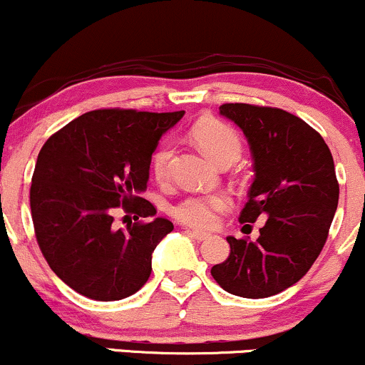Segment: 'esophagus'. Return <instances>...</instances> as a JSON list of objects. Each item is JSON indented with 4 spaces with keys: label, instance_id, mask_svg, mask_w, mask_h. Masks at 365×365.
Returning <instances> with one entry per match:
<instances>
[{
    "label": "esophagus",
    "instance_id": "1",
    "mask_svg": "<svg viewBox=\"0 0 365 365\" xmlns=\"http://www.w3.org/2000/svg\"><path fill=\"white\" fill-rule=\"evenodd\" d=\"M187 233L190 237H194L195 240L202 242V240H207V238H211V235L209 233H202V232H197V230H187Z\"/></svg>",
    "mask_w": 365,
    "mask_h": 365
}]
</instances>
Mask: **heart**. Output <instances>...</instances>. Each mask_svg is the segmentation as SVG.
I'll return each mask as SVG.
<instances>
[{
	"mask_svg": "<svg viewBox=\"0 0 365 365\" xmlns=\"http://www.w3.org/2000/svg\"><path fill=\"white\" fill-rule=\"evenodd\" d=\"M192 137L195 144L202 149L209 159L220 165L223 161H235L242 153L240 137L230 125L216 118H204L197 121L192 128ZM173 145L170 142L159 144L150 158V170L158 182H166L170 178ZM230 206L225 194H199L187 195L171 209V215L180 223L192 228L207 230L217 223V216Z\"/></svg>",
	"mask_w": 365,
	"mask_h": 365,
	"instance_id": "heart-1",
	"label": "heart"
}]
</instances>
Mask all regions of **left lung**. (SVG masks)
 Returning a JSON list of instances; mask_svg holds the SVG:
<instances>
[{"label": "left lung", "instance_id": "8db88e82", "mask_svg": "<svg viewBox=\"0 0 365 365\" xmlns=\"http://www.w3.org/2000/svg\"><path fill=\"white\" fill-rule=\"evenodd\" d=\"M220 113L242 128L254 159L240 223L267 220L257 240L226 237L230 255L211 274L228 293L266 299L305 276L326 244L340 195L333 156L311 125L279 108L228 103Z\"/></svg>", "mask_w": 365, "mask_h": 365}]
</instances>
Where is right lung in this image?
<instances>
[{
	"label": "right lung",
	"instance_id": "add662e5",
	"mask_svg": "<svg viewBox=\"0 0 365 365\" xmlns=\"http://www.w3.org/2000/svg\"><path fill=\"white\" fill-rule=\"evenodd\" d=\"M182 116L183 111H89L41 149L31 185L37 244L58 278L87 299H127L149 279L154 249L173 223L154 217L116 230L113 211L121 206L135 220L156 215L140 195L159 139Z\"/></svg>",
	"mask_w": 365,
	"mask_h": 365
}]
</instances>
